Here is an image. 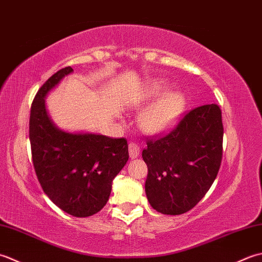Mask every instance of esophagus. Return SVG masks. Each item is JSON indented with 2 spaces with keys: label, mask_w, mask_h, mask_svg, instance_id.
I'll list each match as a JSON object with an SVG mask.
<instances>
[{
  "label": "esophagus",
  "mask_w": 262,
  "mask_h": 262,
  "mask_svg": "<svg viewBox=\"0 0 262 262\" xmlns=\"http://www.w3.org/2000/svg\"><path fill=\"white\" fill-rule=\"evenodd\" d=\"M139 154H140V148L135 142H130L129 143V155L131 159H136Z\"/></svg>",
  "instance_id": "34e87169"
}]
</instances>
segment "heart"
Masks as SVG:
<instances>
[{
    "label": "heart",
    "instance_id": "b5f03b06",
    "mask_svg": "<svg viewBox=\"0 0 262 262\" xmlns=\"http://www.w3.org/2000/svg\"><path fill=\"white\" fill-rule=\"evenodd\" d=\"M167 92L164 82L152 83L143 96L145 103L159 100L143 112L140 125L150 135H163L170 131L178 123L186 107V97L180 92Z\"/></svg>",
    "mask_w": 262,
    "mask_h": 262
}]
</instances>
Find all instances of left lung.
I'll use <instances>...</instances> for the list:
<instances>
[{
    "label": "left lung",
    "instance_id": "obj_1",
    "mask_svg": "<svg viewBox=\"0 0 262 262\" xmlns=\"http://www.w3.org/2000/svg\"><path fill=\"white\" fill-rule=\"evenodd\" d=\"M222 111L202 105L185 114L174 130L149 139L142 158L148 166L146 194L164 215H181L204 198L215 181L223 156Z\"/></svg>",
    "mask_w": 262,
    "mask_h": 262
}]
</instances>
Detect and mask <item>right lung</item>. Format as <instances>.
Instances as JSON below:
<instances>
[{"instance_id":"right-lung-1","label":"right lung","mask_w":262,"mask_h":262,"mask_svg":"<svg viewBox=\"0 0 262 262\" xmlns=\"http://www.w3.org/2000/svg\"><path fill=\"white\" fill-rule=\"evenodd\" d=\"M72 72L71 67L61 69L36 94L30 110L29 139L42 191L63 211L88 217L108 201L112 182L126 164L129 151L124 138L67 132L53 123L45 98Z\"/></svg>"}]
</instances>
